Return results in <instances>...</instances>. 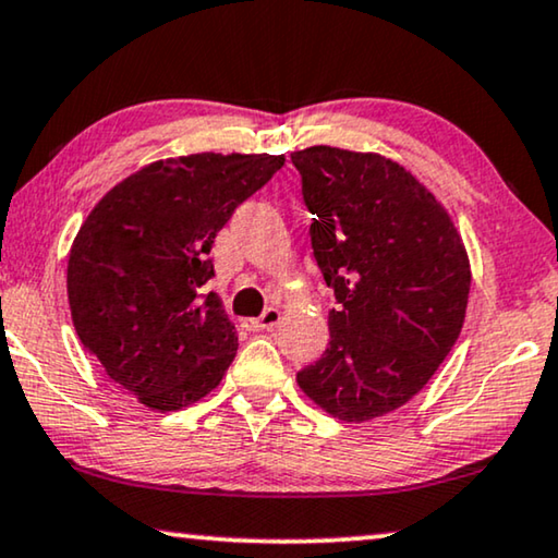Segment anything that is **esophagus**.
Masks as SVG:
<instances>
[{"instance_id": "esophagus-1", "label": "esophagus", "mask_w": 558, "mask_h": 558, "mask_svg": "<svg viewBox=\"0 0 558 558\" xmlns=\"http://www.w3.org/2000/svg\"><path fill=\"white\" fill-rule=\"evenodd\" d=\"M278 324H280V311L265 308L260 318H247L245 328H250V331H265V328H276Z\"/></svg>"}]
</instances>
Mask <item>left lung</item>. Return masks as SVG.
<instances>
[{"mask_svg":"<svg viewBox=\"0 0 558 558\" xmlns=\"http://www.w3.org/2000/svg\"><path fill=\"white\" fill-rule=\"evenodd\" d=\"M290 161L336 298L331 341L298 372V387L343 422L381 417L410 402L458 341L468 253L442 204L397 161L333 146Z\"/></svg>","mask_w":558,"mask_h":558,"instance_id":"left-lung-1","label":"left lung"}]
</instances>
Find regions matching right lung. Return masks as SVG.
I'll return each mask as SVG.
<instances>
[{"instance_id":"obj_1","label":"right lung","mask_w":558,"mask_h":558,"mask_svg":"<svg viewBox=\"0 0 558 558\" xmlns=\"http://www.w3.org/2000/svg\"><path fill=\"white\" fill-rule=\"evenodd\" d=\"M286 163L270 154H192L148 163L96 204L68 260L77 339L116 384L159 412L222 381L238 336L209 250L234 209Z\"/></svg>"}]
</instances>
